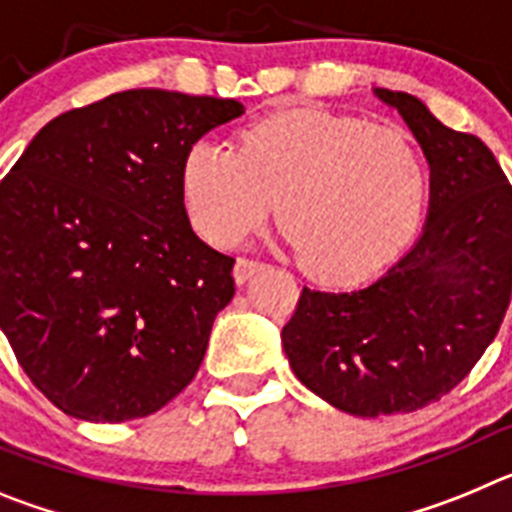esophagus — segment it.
<instances>
[{
	"instance_id": "esophagus-1",
	"label": "esophagus",
	"mask_w": 512,
	"mask_h": 512,
	"mask_svg": "<svg viewBox=\"0 0 512 512\" xmlns=\"http://www.w3.org/2000/svg\"><path fill=\"white\" fill-rule=\"evenodd\" d=\"M264 269V264L261 261H253V259H238L235 261V269H233V279L238 284H246L248 279L256 274V271Z\"/></svg>"
}]
</instances>
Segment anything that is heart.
Here are the masks:
<instances>
[{
    "instance_id": "heart-1",
    "label": "heart",
    "mask_w": 512,
    "mask_h": 512,
    "mask_svg": "<svg viewBox=\"0 0 512 512\" xmlns=\"http://www.w3.org/2000/svg\"><path fill=\"white\" fill-rule=\"evenodd\" d=\"M425 187L408 135L323 110L266 117L241 135L238 151L197 140L182 166L184 205L207 241L238 246L274 197L284 241L328 282L382 269L413 235Z\"/></svg>"
}]
</instances>
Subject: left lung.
I'll list each match as a JSON object with an SVG mask.
<instances>
[{"label":"left lung","instance_id":"obj_1","mask_svg":"<svg viewBox=\"0 0 512 512\" xmlns=\"http://www.w3.org/2000/svg\"><path fill=\"white\" fill-rule=\"evenodd\" d=\"M374 97L431 169L423 233L366 287L302 289L282 328L295 377L359 418L413 413L454 390L495 341L512 292V187L490 148L413 94Z\"/></svg>","mask_w":512,"mask_h":512}]
</instances>
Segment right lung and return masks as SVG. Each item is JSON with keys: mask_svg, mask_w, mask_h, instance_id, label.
I'll list each match as a JSON object with an SVG mask.
<instances>
[{"mask_svg": "<svg viewBox=\"0 0 512 512\" xmlns=\"http://www.w3.org/2000/svg\"><path fill=\"white\" fill-rule=\"evenodd\" d=\"M238 99L128 89L51 120L0 184V328L66 415L122 423L194 379L235 259L189 225L182 166Z\"/></svg>", "mask_w": 512, "mask_h": 512, "instance_id": "add662e5", "label": "right lung"}]
</instances>
